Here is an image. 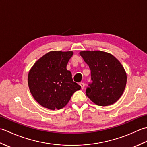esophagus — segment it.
<instances>
[{
    "instance_id": "1",
    "label": "esophagus",
    "mask_w": 147,
    "mask_h": 147,
    "mask_svg": "<svg viewBox=\"0 0 147 147\" xmlns=\"http://www.w3.org/2000/svg\"><path fill=\"white\" fill-rule=\"evenodd\" d=\"M80 85L82 87V89H83L84 87H85V83H80Z\"/></svg>"
}]
</instances>
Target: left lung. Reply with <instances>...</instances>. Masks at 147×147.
<instances>
[{
	"instance_id": "obj_1",
	"label": "left lung",
	"mask_w": 147,
	"mask_h": 147,
	"mask_svg": "<svg viewBox=\"0 0 147 147\" xmlns=\"http://www.w3.org/2000/svg\"><path fill=\"white\" fill-rule=\"evenodd\" d=\"M80 55L91 70L86 96L100 106L116 102L125 89L127 76L123 65L114 56L100 51H82Z\"/></svg>"
}]
</instances>
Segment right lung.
I'll list each match as a JSON object with an SVG mask.
<instances>
[{
  "label": "right lung",
  "instance_id": "1",
  "mask_svg": "<svg viewBox=\"0 0 147 147\" xmlns=\"http://www.w3.org/2000/svg\"><path fill=\"white\" fill-rule=\"evenodd\" d=\"M73 52L51 51L37 61L28 73L30 92L43 107L51 110L63 108L81 86L73 82L67 70Z\"/></svg>",
  "mask_w": 147,
  "mask_h": 147
}]
</instances>
